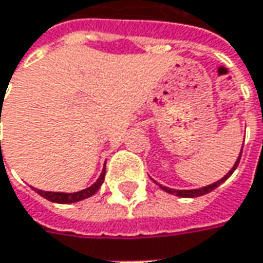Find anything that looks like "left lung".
Instances as JSON below:
<instances>
[{
	"mask_svg": "<svg viewBox=\"0 0 263 263\" xmlns=\"http://www.w3.org/2000/svg\"><path fill=\"white\" fill-rule=\"evenodd\" d=\"M243 148V147H241ZM240 157H241V151H240L239 154V159H237V161L234 163V166H233V168H231L230 172L226 175V176L222 177V179H220V180H217V182H214V183H211V185L208 186H204V187H199V189H187V191H179V189H172V187H167V186H163L160 185V187L164 191V192H167V194H172V195H176V196H180V198H195V196H201V195H205V194H210L211 191H214L215 187H218V186L221 185L222 182H226L229 177L231 176V173L237 168V166H239V161H240Z\"/></svg>",
	"mask_w": 263,
	"mask_h": 263,
	"instance_id": "obj_1",
	"label": "left lung"
}]
</instances>
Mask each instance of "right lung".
Returning a JSON list of instances; mask_svg holds the SVG:
<instances>
[{"label":"right lung","mask_w":263,"mask_h":263,"mask_svg":"<svg viewBox=\"0 0 263 263\" xmlns=\"http://www.w3.org/2000/svg\"><path fill=\"white\" fill-rule=\"evenodd\" d=\"M104 173H106V168H103V172L100 173L99 179L96 180L95 183L91 186H88L83 191H78L74 194H65V192H46V191H41V189H36V192L46 198L50 202H57V204H72V202H78V201H83L86 198H90L100 189V186L103 185L104 180Z\"/></svg>","instance_id":"1"}]
</instances>
